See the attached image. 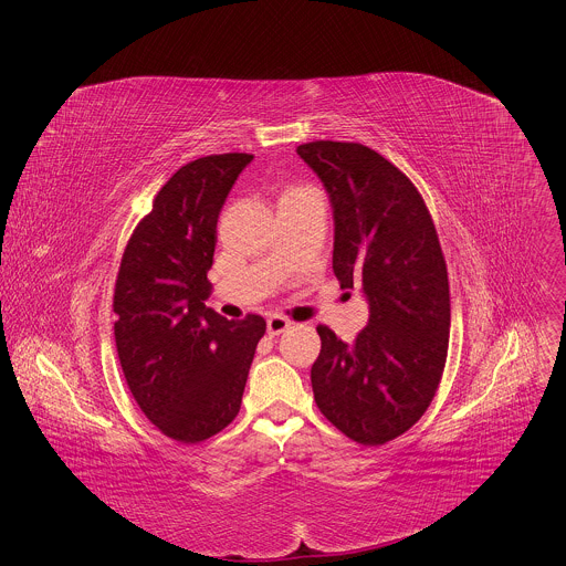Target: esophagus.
<instances>
[{
  "mask_svg": "<svg viewBox=\"0 0 566 566\" xmlns=\"http://www.w3.org/2000/svg\"><path fill=\"white\" fill-rule=\"evenodd\" d=\"M286 328H291V322H289L286 317H282V315H271V317L266 319V333H269L271 337L284 333Z\"/></svg>",
  "mask_w": 566,
  "mask_h": 566,
  "instance_id": "obj_1",
  "label": "esophagus"
}]
</instances>
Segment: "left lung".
Listing matches in <instances>:
<instances>
[{
	"label": "left lung",
	"instance_id": "1",
	"mask_svg": "<svg viewBox=\"0 0 566 566\" xmlns=\"http://www.w3.org/2000/svg\"><path fill=\"white\" fill-rule=\"evenodd\" d=\"M300 158L328 191L342 289L361 284L368 326L353 344L317 326L315 403L348 439L384 446L432 403L448 357L450 284L430 211L390 160L359 143L315 140Z\"/></svg>",
	"mask_w": 566,
	"mask_h": 566
}]
</instances>
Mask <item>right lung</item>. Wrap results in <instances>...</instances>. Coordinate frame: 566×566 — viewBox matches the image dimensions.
<instances>
[{
  "instance_id": "add662e5",
  "label": "right lung",
  "mask_w": 566,
  "mask_h": 566,
  "mask_svg": "<svg viewBox=\"0 0 566 566\" xmlns=\"http://www.w3.org/2000/svg\"><path fill=\"white\" fill-rule=\"evenodd\" d=\"M251 160L213 154L182 165L134 229L116 277L114 339L129 392L165 437L187 446L238 417L266 331L260 315L229 322L205 306L218 216Z\"/></svg>"
}]
</instances>
